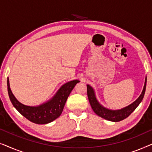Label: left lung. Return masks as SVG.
<instances>
[{
    "label": "left lung",
    "instance_id": "8db88e82",
    "mask_svg": "<svg viewBox=\"0 0 152 152\" xmlns=\"http://www.w3.org/2000/svg\"><path fill=\"white\" fill-rule=\"evenodd\" d=\"M146 84H147V77H145V81L144 87H143L142 91L136 100L131 104L126 106V107L122 108L121 109L118 110H112L108 108H106L102 105L99 101L97 100L96 95H95V90L93 87L90 85L87 84V95H88V98L91 106V108L95 112V114L99 117L104 118V119L109 120L111 122H119L121 120L125 119L136 109L137 107L142 102L143 97H144L145 90H146Z\"/></svg>",
    "mask_w": 152,
    "mask_h": 152
}]
</instances>
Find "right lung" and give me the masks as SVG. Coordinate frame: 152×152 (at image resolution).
Masks as SVG:
<instances>
[{
	"instance_id": "1",
	"label": "right lung",
	"mask_w": 152,
	"mask_h": 152,
	"mask_svg": "<svg viewBox=\"0 0 152 152\" xmlns=\"http://www.w3.org/2000/svg\"><path fill=\"white\" fill-rule=\"evenodd\" d=\"M79 82L78 80H75L65 83L51 99L38 106H27L20 103L12 92L8 77L7 91L10 101L22 115L35 124H44L50 123L59 117L70 93Z\"/></svg>"
}]
</instances>
